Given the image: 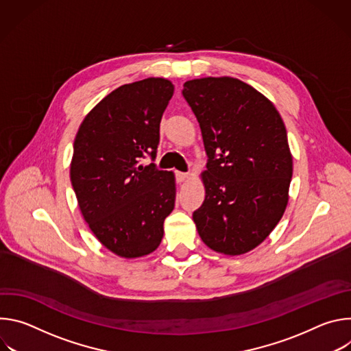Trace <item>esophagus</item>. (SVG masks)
Segmentation results:
<instances>
[{
  "label": "esophagus",
  "mask_w": 351,
  "mask_h": 351,
  "mask_svg": "<svg viewBox=\"0 0 351 351\" xmlns=\"http://www.w3.org/2000/svg\"><path fill=\"white\" fill-rule=\"evenodd\" d=\"M190 176H189V173H184V172H176V179H178V182H186L187 179H189Z\"/></svg>",
  "instance_id": "obj_1"
}]
</instances>
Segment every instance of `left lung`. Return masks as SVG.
<instances>
[{
  "mask_svg": "<svg viewBox=\"0 0 351 351\" xmlns=\"http://www.w3.org/2000/svg\"><path fill=\"white\" fill-rule=\"evenodd\" d=\"M182 93L208 156L206 198L193 213L197 232L217 253L244 254L269 236L287 206L293 158L285 123L264 94L234 77L193 79Z\"/></svg>",
  "mask_w": 351,
  "mask_h": 351,
  "instance_id": "left-lung-1",
  "label": "left lung"
}]
</instances>
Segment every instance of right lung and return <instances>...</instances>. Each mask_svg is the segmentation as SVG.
<instances>
[{
    "instance_id": "add662e5",
    "label": "right lung",
    "mask_w": 351,
    "mask_h": 351,
    "mask_svg": "<svg viewBox=\"0 0 351 351\" xmlns=\"http://www.w3.org/2000/svg\"><path fill=\"white\" fill-rule=\"evenodd\" d=\"M173 88L164 77L123 84L86 115L75 137L71 182L80 213L98 241L123 258L153 253L175 207L173 172L140 164L157 156Z\"/></svg>"
}]
</instances>
